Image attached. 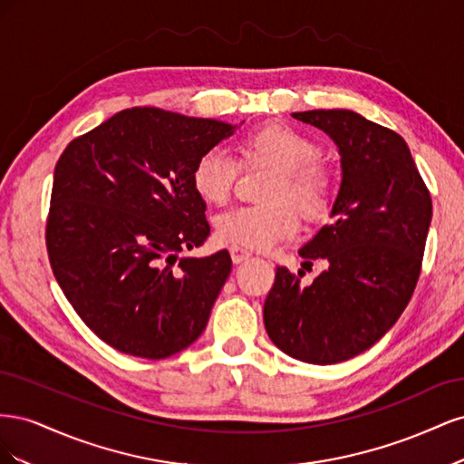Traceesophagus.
<instances>
[{"label":"esophagus","mask_w":464,"mask_h":464,"mask_svg":"<svg viewBox=\"0 0 464 464\" xmlns=\"http://www.w3.org/2000/svg\"><path fill=\"white\" fill-rule=\"evenodd\" d=\"M230 257H232V261L237 265V263H242V261L249 259L251 254H249L247 249H244V247H240V246H232V247H230Z\"/></svg>","instance_id":"obj_1"}]
</instances>
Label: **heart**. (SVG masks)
<instances>
[{"mask_svg": "<svg viewBox=\"0 0 464 464\" xmlns=\"http://www.w3.org/2000/svg\"><path fill=\"white\" fill-rule=\"evenodd\" d=\"M321 147L298 130L271 123L251 131L240 141V159L215 145L207 149L191 170V184L199 198L210 205H224L236 189L244 166H273L266 205H237L217 217V234L222 242L244 249L265 251L300 232V216L305 220L327 217L334 198V179L319 160Z\"/></svg>", "mask_w": 464, "mask_h": 464, "instance_id": "heart-1", "label": "heart"}]
</instances>
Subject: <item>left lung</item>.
Segmentation results:
<instances>
[{
	"mask_svg": "<svg viewBox=\"0 0 464 464\" xmlns=\"http://www.w3.org/2000/svg\"><path fill=\"white\" fill-rule=\"evenodd\" d=\"M339 145L343 184L305 263L329 261L310 286L276 266L263 321L271 341L307 363L358 356L395 325L422 271L431 195L404 139L350 110L292 114ZM314 265V263H312Z\"/></svg>",
	"mask_w": 464,
	"mask_h": 464,
	"instance_id": "1",
	"label": "left lung"
}]
</instances>
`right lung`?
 Returning <instances> with one entry per match:
<instances>
[{
  "instance_id": "right-lung-1",
  "label": "right lung",
  "mask_w": 464,
  "mask_h": 464,
  "mask_svg": "<svg viewBox=\"0 0 464 464\" xmlns=\"http://www.w3.org/2000/svg\"><path fill=\"white\" fill-rule=\"evenodd\" d=\"M232 130L137 106L73 139L55 164L50 266L87 327L123 354L168 358L207 327L232 259L178 254L210 234L191 170Z\"/></svg>"
}]
</instances>
